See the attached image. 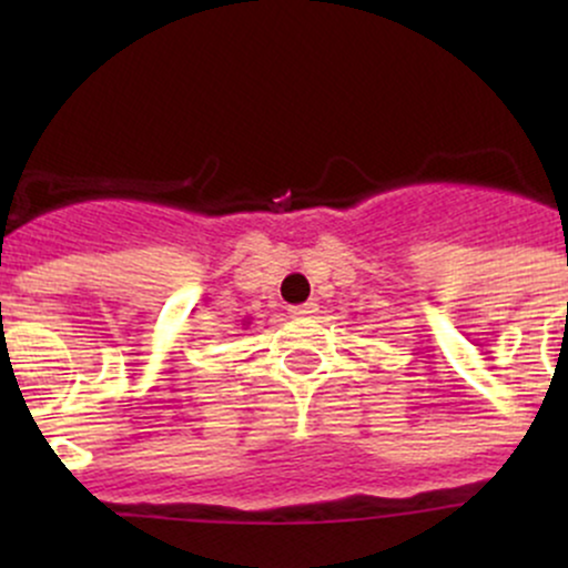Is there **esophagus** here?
Listing matches in <instances>:
<instances>
[{
	"label": "esophagus",
	"instance_id": "34e87169",
	"mask_svg": "<svg viewBox=\"0 0 568 568\" xmlns=\"http://www.w3.org/2000/svg\"><path fill=\"white\" fill-rule=\"evenodd\" d=\"M317 312V304L315 302H306V304H298V306H291V315L293 317H310Z\"/></svg>",
	"mask_w": 568,
	"mask_h": 568
}]
</instances>
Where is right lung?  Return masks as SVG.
<instances>
[{"label":"right lung","instance_id":"obj_1","mask_svg":"<svg viewBox=\"0 0 568 568\" xmlns=\"http://www.w3.org/2000/svg\"><path fill=\"white\" fill-rule=\"evenodd\" d=\"M247 323H251V317H247V321H243V325H247Z\"/></svg>","mask_w":568,"mask_h":568}]
</instances>
